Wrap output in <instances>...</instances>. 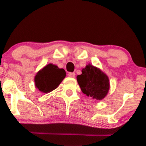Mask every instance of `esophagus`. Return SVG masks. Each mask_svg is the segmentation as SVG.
<instances>
[{"mask_svg": "<svg viewBox=\"0 0 146 146\" xmlns=\"http://www.w3.org/2000/svg\"><path fill=\"white\" fill-rule=\"evenodd\" d=\"M68 76H69V77L74 78L75 76H76V73H68Z\"/></svg>", "mask_w": 146, "mask_h": 146, "instance_id": "obj_1", "label": "esophagus"}]
</instances>
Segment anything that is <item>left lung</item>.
Segmentation results:
<instances>
[{"instance_id":"left-lung-1","label":"left lung","mask_w":146,"mask_h":146,"mask_svg":"<svg viewBox=\"0 0 146 146\" xmlns=\"http://www.w3.org/2000/svg\"><path fill=\"white\" fill-rule=\"evenodd\" d=\"M77 80L82 92L93 99L102 100L110 89L107 76L90 64L82 69V74L77 76Z\"/></svg>"}]
</instances>
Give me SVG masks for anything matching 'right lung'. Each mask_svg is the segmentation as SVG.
Masks as SVG:
<instances>
[{"instance_id":"right-lung-1","label":"right lung","mask_w":146,"mask_h":146,"mask_svg":"<svg viewBox=\"0 0 146 146\" xmlns=\"http://www.w3.org/2000/svg\"><path fill=\"white\" fill-rule=\"evenodd\" d=\"M66 71L63 68L51 64H48L36 73L35 78V86L44 93L55 90L66 77Z\"/></svg>"}]
</instances>
